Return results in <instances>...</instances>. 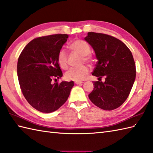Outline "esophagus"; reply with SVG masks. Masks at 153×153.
Returning <instances> with one entry per match:
<instances>
[{
    "instance_id": "34e87169",
    "label": "esophagus",
    "mask_w": 153,
    "mask_h": 153,
    "mask_svg": "<svg viewBox=\"0 0 153 153\" xmlns=\"http://www.w3.org/2000/svg\"><path fill=\"white\" fill-rule=\"evenodd\" d=\"M74 83L77 84V85H82L83 82H74Z\"/></svg>"
}]
</instances>
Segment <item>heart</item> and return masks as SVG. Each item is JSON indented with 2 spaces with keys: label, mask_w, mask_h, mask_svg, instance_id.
<instances>
[{
  "label": "heart",
  "mask_w": 153,
  "mask_h": 153,
  "mask_svg": "<svg viewBox=\"0 0 153 153\" xmlns=\"http://www.w3.org/2000/svg\"><path fill=\"white\" fill-rule=\"evenodd\" d=\"M70 48L74 52L82 56L83 59L86 62H91V57L88 55L90 53V48L88 44L82 40H76L72 42ZM57 61L59 65L63 69L67 68V53L65 50L61 49L57 56ZM90 72L89 68L84 65L79 67L71 68L65 74V79L67 80L75 82L83 80Z\"/></svg>",
  "instance_id": "obj_1"
}]
</instances>
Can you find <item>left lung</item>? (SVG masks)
Listing matches in <instances>:
<instances>
[{
    "label": "left lung",
    "instance_id": "left-lung-1",
    "mask_svg": "<svg viewBox=\"0 0 153 153\" xmlns=\"http://www.w3.org/2000/svg\"><path fill=\"white\" fill-rule=\"evenodd\" d=\"M96 53L97 62L92 75L94 82L90 101L105 111L119 107L126 100L135 79V64L131 51L124 43L106 34L88 33L84 38ZM105 76L104 83L100 81Z\"/></svg>",
    "mask_w": 153,
    "mask_h": 153
}]
</instances>
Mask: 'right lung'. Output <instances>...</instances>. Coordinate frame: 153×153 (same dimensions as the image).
<instances>
[{
	"instance_id": "obj_1",
	"label": "right lung",
	"mask_w": 153,
	"mask_h": 153,
	"mask_svg": "<svg viewBox=\"0 0 153 153\" xmlns=\"http://www.w3.org/2000/svg\"><path fill=\"white\" fill-rule=\"evenodd\" d=\"M68 36L57 34L36 38L26 45L18 58L21 90L28 103L42 113H52L62 107L74 86L73 81L52 82L63 76L57 56Z\"/></svg>"
}]
</instances>
